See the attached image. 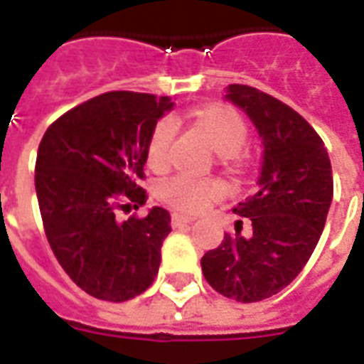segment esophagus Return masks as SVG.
I'll list each match as a JSON object with an SVG mask.
<instances>
[{
  "mask_svg": "<svg viewBox=\"0 0 364 364\" xmlns=\"http://www.w3.org/2000/svg\"><path fill=\"white\" fill-rule=\"evenodd\" d=\"M196 220V218L186 216V214H178V212H174L173 216H171V222H173V228H180V225H186V223H191Z\"/></svg>",
  "mask_w": 364,
  "mask_h": 364,
  "instance_id": "esophagus-1",
  "label": "esophagus"
}]
</instances>
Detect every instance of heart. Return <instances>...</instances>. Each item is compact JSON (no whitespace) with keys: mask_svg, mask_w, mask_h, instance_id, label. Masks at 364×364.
Here are the masks:
<instances>
[{"mask_svg":"<svg viewBox=\"0 0 364 364\" xmlns=\"http://www.w3.org/2000/svg\"><path fill=\"white\" fill-rule=\"evenodd\" d=\"M196 122L208 136L220 154H225L229 164H242L240 148L248 141V124L229 105H208L196 112ZM176 139V122L171 116L159 118L148 139L146 158L154 168H164L173 156ZM223 193V184L216 178H196L180 173L159 184V197L182 212H197L210 205Z\"/></svg>","mask_w":364,"mask_h":364,"instance_id":"b5f03b06","label":"heart"}]
</instances>
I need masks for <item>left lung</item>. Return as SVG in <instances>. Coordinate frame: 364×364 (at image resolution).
Returning a JSON list of instances; mask_svg holds the SVG:
<instances>
[{"instance_id":"left-lung-1","label":"left lung","mask_w":364,"mask_h":364,"mask_svg":"<svg viewBox=\"0 0 364 364\" xmlns=\"http://www.w3.org/2000/svg\"><path fill=\"white\" fill-rule=\"evenodd\" d=\"M228 100L246 110L263 136L257 190L235 208L250 222L203 255L206 282L223 297L257 302L287 287L308 263L333 200V168L321 136L297 110L246 84Z\"/></svg>"}]
</instances>
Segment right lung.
Returning <instances> with one entry per match:
<instances>
[{"mask_svg":"<svg viewBox=\"0 0 364 364\" xmlns=\"http://www.w3.org/2000/svg\"><path fill=\"white\" fill-rule=\"evenodd\" d=\"M168 97L107 92L67 110L41 139L35 191L58 263L80 289L122 302L152 286L171 216L146 203V146Z\"/></svg>","mask_w":364,"mask_h":364,"instance_id":"right-lung-1","label":"right lung"}]
</instances>
